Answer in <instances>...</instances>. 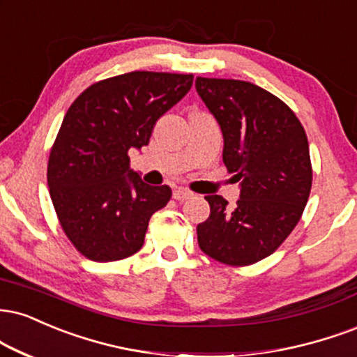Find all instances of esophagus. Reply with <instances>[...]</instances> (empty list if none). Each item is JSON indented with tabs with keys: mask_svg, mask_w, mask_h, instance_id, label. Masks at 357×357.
Listing matches in <instances>:
<instances>
[{
	"mask_svg": "<svg viewBox=\"0 0 357 357\" xmlns=\"http://www.w3.org/2000/svg\"><path fill=\"white\" fill-rule=\"evenodd\" d=\"M191 196H192V192L188 190H176L173 192V197L176 201H186V199H190Z\"/></svg>",
	"mask_w": 357,
	"mask_h": 357,
	"instance_id": "34e87169",
	"label": "esophagus"
}]
</instances>
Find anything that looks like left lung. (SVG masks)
I'll list each match as a JSON object with an SVG mask.
<instances>
[{
    "label": "left lung",
    "instance_id": "left-lung-1",
    "mask_svg": "<svg viewBox=\"0 0 357 357\" xmlns=\"http://www.w3.org/2000/svg\"><path fill=\"white\" fill-rule=\"evenodd\" d=\"M196 91L221 126L225 166L241 183L233 209L222 196H206L211 213L196 227L197 243L222 264H255L303 216L312 184L306 131L284 101L248 81L197 76Z\"/></svg>",
    "mask_w": 357,
    "mask_h": 357
}]
</instances>
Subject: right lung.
Listing matches in <instances>:
<instances>
[{
  "instance_id": "add662e5",
  "label": "right lung",
  "mask_w": 357,
  "mask_h": 357,
  "mask_svg": "<svg viewBox=\"0 0 357 357\" xmlns=\"http://www.w3.org/2000/svg\"><path fill=\"white\" fill-rule=\"evenodd\" d=\"M192 75L132 71L86 88L64 116L48 160V186L64 234L84 257L109 263L144 243L171 188L130 169L158 119L191 89Z\"/></svg>"
}]
</instances>
